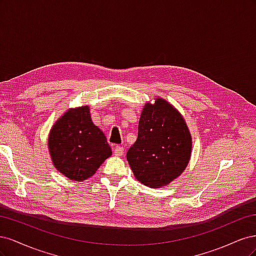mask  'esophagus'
Returning <instances> with one entry per match:
<instances>
[{
  "label": "esophagus",
  "mask_w": 256,
  "mask_h": 256,
  "mask_svg": "<svg viewBox=\"0 0 256 256\" xmlns=\"http://www.w3.org/2000/svg\"><path fill=\"white\" fill-rule=\"evenodd\" d=\"M122 154H124V147L122 146H116L114 148L115 156H122Z\"/></svg>",
  "instance_id": "obj_1"
}]
</instances>
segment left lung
<instances>
[{
	"label": "left lung",
	"mask_w": 256,
	"mask_h": 256,
	"mask_svg": "<svg viewBox=\"0 0 256 256\" xmlns=\"http://www.w3.org/2000/svg\"><path fill=\"white\" fill-rule=\"evenodd\" d=\"M138 138L127 152L136 180L150 188L166 186L187 168L192 148L182 114L162 98L146 104L138 120Z\"/></svg>",
	"instance_id": "left-lung-1"
}]
</instances>
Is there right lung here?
Wrapping results in <instances>:
<instances>
[{
    "mask_svg": "<svg viewBox=\"0 0 256 256\" xmlns=\"http://www.w3.org/2000/svg\"><path fill=\"white\" fill-rule=\"evenodd\" d=\"M48 146L54 166L74 182L94 175L112 154L104 134L92 124L88 106L69 109L56 122Z\"/></svg>",
    "mask_w": 256,
    "mask_h": 256,
    "instance_id": "add662e5",
    "label": "right lung"
}]
</instances>
